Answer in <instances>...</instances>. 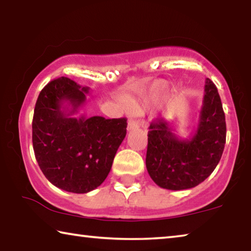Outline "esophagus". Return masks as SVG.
I'll use <instances>...</instances> for the list:
<instances>
[{
	"mask_svg": "<svg viewBox=\"0 0 251 251\" xmlns=\"http://www.w3.org/2000/svg\"><path fill=\"white\" fill-rule=\"evenodd\" d=\"M139 128V124L136 121L133 120H129L128 121V124H127V130H136Z\"/></svg>",
	"mask_w": 251,
	"mask_h": 251,
	"instance_id": "obj_1",
	"label": "esophagus"
}]
</instances>
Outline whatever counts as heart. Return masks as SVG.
Instances as JSON below:
<instances>
[{"label": "heart", "mask_w": 251, "mask_h": 251, "mask_svg": "<svg viewBox=\"0 0 251 251\" xmlns=\"http://www.w3.org/2000/svg\"><path fill=\"white\" fill-rule=\"evenodd\" d=\"M165 90H166V84H165L164 82H158V83L155 84L154 92L156 93V94H161V93H164ZM130 106L133 108H135V107H137V104H136L135 101H131Z\"/></svg>", "instance_id": "heart-1"}]
</instances>
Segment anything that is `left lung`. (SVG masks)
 <instances>
[{
    "mask_svg": "<svg viewBox=\"0 0 251 251\" xmlns=\"http://www.w3.org/2000/svg\"><path fill=\"white\" fill-rule=\"evenodd\" d=\"M148 131L146 168L156 185L184 190L201 184L217 166L226 143V122L217 87L206 78L197 129L182 139L163 118Z\"/></svg>",
    "mask_w": 251,
    "mask_h": 251,
    "instance_id": "left-lung-1",
    "label": "left lung"
}]
</instances>
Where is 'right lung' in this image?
<instances>
[{
    "instance_id": "obj_1",
    "label": "right lung",
    "mask_w": 251,
    "mask_h": 251,
    "mask_svg": "<svg viewBox=\"0 0 251 251\" xmlns=\"http://www.w3.org/2000/svg\"><path fill=\"white\" fill-rule=\"evenodd\" d=\"M90 87L59 77L41 91L32 141L41 171L57 188L86 194L103 182L126 136V118L75 117Z\"/></svg>"
}]
</instances>
